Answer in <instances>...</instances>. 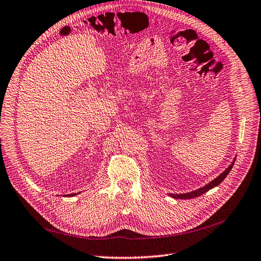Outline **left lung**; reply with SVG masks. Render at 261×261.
<instances>
[{
    "mask_svg": "<svg viewBox=\"0 0 261 261\" xmlns=\"http://www.w3.org/2000/svg\"><path fill=\"white\" fill-rule=\"evenodd\" d=\"M234 161H236V159H233L232 162L229 164V166L226 168L222 174H220L217 178H214L212 181H210L209 184L205 185L203 187H201V188H199L197 190H194V191L188 192V193H181V194L167 193V195H169V196L173 197V198H176V199H191V198H194V197L202 195L203 193H206L207 191H209V190H211V189H213L215 187H218L222 182V181L226 178V176H227L229 174V172L231 171V168H232V166L234 164Z\"/></svg>",
    "mask_w": 261,
    "mask_h": 261,
    "instance_id": "left-lung-1",
    "label": "left lung"
}]
</instances>
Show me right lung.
I'll return each instance as SVG.
<instances>
[{
  "mask_svg": "<svg viewBox=\"0 0 261 261\" xmlns=\"http://www.w3.org/2000/svg\"><path fill=\"white\" fill-rule=\"evenodd\" d=\"M77 193H72V194H66L65 196H74V195H76Z\"/></svg>",
  "mask_w": 261,
  "mask_h": 261,
  "instance_id": "right-lung-1",
  "label": "right lung"
}]
</instances>
